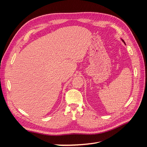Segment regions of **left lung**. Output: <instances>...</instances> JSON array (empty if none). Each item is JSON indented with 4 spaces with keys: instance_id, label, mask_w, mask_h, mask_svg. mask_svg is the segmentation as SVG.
Returning <instances> with one entry per match:
<instances>
[{
    "instance_id": "8db88e82",
    "label": "left lung",
    "mask_w": 147,
    "mask_h": 147,
    "mask_svg": "<svg viewBox=\"0 0 147 147\" xmlns=\"http://www.w3.org/2000/svg\"><path fill=\"white\" fill-rule=\"evenodd\" d=\"M121 40H122V42H123V43H124V44H125V45H126V43H125V42H124V40H123V39H121Z\"/></svg>"
}]
</instances>
